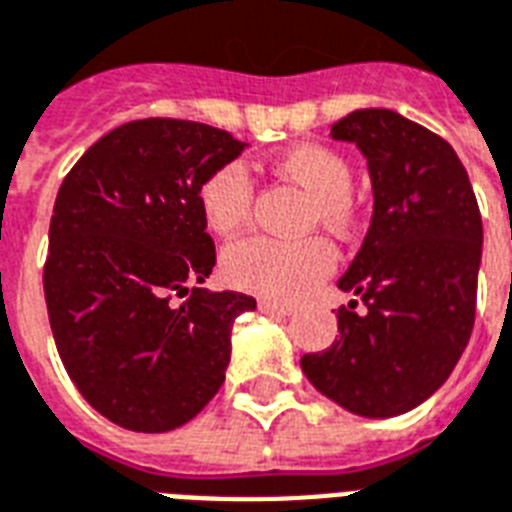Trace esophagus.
<instances>
[{
	"label": "esophagus",
	"mask_w": 512,
	"mask_h": 512,
	"mask_svg": "<svg viewBox=\"0 0 512 512\" xmlns=\"http://www.w3.org/2000/svg\"><path fill=\"white\" fill-rule=\"evenodd\" d=\"M259 310L267 312V315H277V318H285V315H291L293 307L291 304H280V301H259Z\"/></svg>",
	"instance_id": "esophagus-1"
}]
</instances>
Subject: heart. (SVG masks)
<instances>
[{
  "label": "heart",
  "instance_id": "b5f03b06",
  "mask_svg": "<svg viewBox=\"0 0 512 512\" xmlns=\"http://www.w3.org/2000/svg\"><path fill=\"white\" fill-rule=\"evenodd\" d=\"M275 170L291 178L315 197L312 219L331 229L350 227L352 170L342 154L320 144H299L277 157ZM200 213L216 235H232L251 216L253 181L240 162L213 170L197 192ZM334 267V248L310 237L301 243H283L272 237H245L229 245L221 259V275L240 291L264 299L293 301L310 291Z\"/></svg>",
  "mask_w": 512,
  "mask_h": 512
}]
</instances>
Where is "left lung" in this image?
<instances>
[{
  "label": "left lung",
  "instance_id": "1",
  "mask_svg": "<svg viewBox=\"0 0 512 512\" xmlns=\"http://www.w3.org/2000/svg\"><path fill=\"white\" fill-rule=\"evenodd\" d=\"M368 162L374 213L339 288V339L301 358L315 390L368 419L425 403L462 358L475 320L483 227L465 165L433 130L390 109L331 128Z\"/></svg>",
  "mask_w": 512,
  "mask_h": 512
}]
</instances>
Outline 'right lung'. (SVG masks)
<instances>
[{
  "label": "right lung",
  "mask_w": 512,
  "mask_h": 512,
  "mask_svg": "<svg viewBox=\"0 0 512 512\" xmlns=\"http://www.w3.org/2000/svg\"><path fill=\"white\" fill-rule=\"evenodd\" d=\"M248 144L202 122H125L63 178L50 219L45 301L82 398L136 433L186 425L219 392L232 323L256 310L205 283L216 248L197 192ZM173 292L186 295L169 304Z\"/></svg>",
  "instance_id": "right-lung-1"
}]
</instances>
